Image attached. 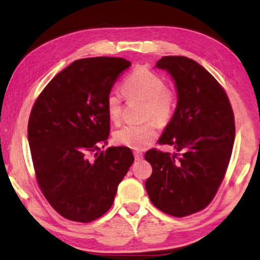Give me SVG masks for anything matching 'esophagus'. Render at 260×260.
I'll list each match as a JSON object with an SVG mask.
<instances>
[{
	"instance_id": "34e87169",
	"label": "esophagus",
	"mask_w": 260,
	"mask_h": 260,
	"mask_svg": "<svg viewBox=\"0 0 260 260\" xmlns=\"http://www.w3.org/2000/svg\"><path fill=\"white\" fill-rule=\"evenodd\" d=\"M134 157H135V160H141V159H142V158H143L142 152L135 151V152H134Z\"/></svg>"
}]
</instances>
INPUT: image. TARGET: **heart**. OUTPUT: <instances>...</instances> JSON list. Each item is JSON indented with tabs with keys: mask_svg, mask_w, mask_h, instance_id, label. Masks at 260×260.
Returning a JSON list of instances; mask_svg holds the SVG:
<instances>
[{
	"mask_svg": "<svg viewBox=\"0 0 260 260\" xmlns=\"http://www.w3.org/2000/svg\"><path fill=\"white\" fill-rule=\"evenodd\" d=\"M124 91L128 99L146 102L144 119H153L159 125H165L171 119L174 108L172 91L166 88L164 79L146 68H141L129 74L124 81ZM122 98L117 90H111L105 100V109L110 120L120 119ZM156 125L148 121L142 125H126L113 135L114 142L119 146L143 150L155 140Z\"/></svg>",
	"mask_w": 260,
	"mask_h": 260,
	"instance_id": "obj_1",
	"label": "heart"
}]
</instances>
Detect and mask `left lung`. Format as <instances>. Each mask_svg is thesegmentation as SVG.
<instances>
[{
    "mask_svg": "<svg viewBox=\"0 0 260 260\" xmlns=\"http://www.w3.org/2000/svg\"><path fill=\"white\" fill-rule=\"evenodd\" d=\"M155 68L172 77L178 98L158 142L180 153L146 152L152 166L146 189L157 209L186 217L209 205L225 177L235 140L234 113L225 90L197 61L165 56Z\"/></svg>",
    "mask_w": 260,
    "mask_h": 260,
    "instance_id": "8db88e82",
    "label": "left lung"
}]
</instances>
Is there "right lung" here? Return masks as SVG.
Masks as SVG:
<instances>
[{
  "label": "right lung",
  "mask_w": 260,
  "mask_h": 260,
  "mask_svg": "<svg viewBox=\"0 0 260 260\" xmlns=\"http://www.w3.org/2000/svg\"><path fill=\"white\" fill-rule=\"evenodd\" d=\"M131 65L118 57L74 60L34 103L27 139L38 183L52 208L69 220L89 222L108 212L133 164L129 148L100 151L110 134L105 100Z\"/></svg>",
  "instance_id": "obj_1"
}]
</instances>
